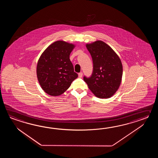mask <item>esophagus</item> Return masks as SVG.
I'll return each instance as SVG.
<instances>
[{
	"mask_svg": "<svg viewBox=\"0 0 158 158\" xmlns=\"http://www.w3.org/2000/svg\"><path fill=\"white\" fill-rule=\"evenodd\" d=\"M82 75H83V73L82 72H80L78 73V77L80 78H81L82 77Z\"/></svg>",
	"mask_w": 158,
	"mask_h": 158,
	"instance_id": "esophagus-1",
	"label": "esophagus"
}]
</instances>
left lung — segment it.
Masks as SVG:
<instances>
[{
  "label": "left lung",
  "mask_w": 158,
  "mask_h": 158,
  "mask_svg": "<svg viewBox=\"0 0 158 158\" xmlns=\"http://www.w3.org/2000/svg\"><path fill=\"white\" fill-rule=\"evenodd\" d=\"M86 46L92 57L93 71L90 77L84 76V80L97 97H111L121 84L123 65L120 59L102 40L86 44Z\"/></svg>",
  "instance_id": "obj_1"
}]
</instances>
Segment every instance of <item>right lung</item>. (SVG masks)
Instances as JSON below:
<instances>
[{"label": "right lung", "mask_w": 158, "mask_h": 158, "mask_svg": "<svg viewBox=\"0 0 158 158\" xmlns=\"http://www.w3.org/2000/svg\"><path fill=\"white\" fill-rule=\"evenodd\" d=\"M74 45L63 40L56 41L44 51L37 67L38 80L47 94L58 96L70 87L78 77L69 55Z\"/></svg>", "instance_id": "right-lung-1"}]
</instances>
